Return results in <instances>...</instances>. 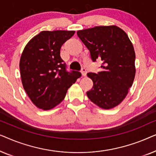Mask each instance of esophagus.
Instances as JSON below:
<instances>
[{"label": "esophagus", "instance_id": "34e87169", "mask_svg": "<svg viewBox=\"0 0 156 156\" xmlns=\"http://www.w3.org/2000/svg\"><path fill=\"white\" fill-rule=\"evenodd\" d=\"M87 69H85L84 67H83V68H82V76H86L87 75Z\"/></svg>", "mask_w": 156, "mask_h": 156}]
</instances>
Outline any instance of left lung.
Segmentation results:
<instances>
[{
	"instance_id": "1",
	"label": "left lung",
	"mask_w": 156,
	"mask_h": 156,
	"mask_svg": "<svg viewBox=\"0 0 156 156\" xmlns=\"http://www.w3.org/2000/svg\"><path fill=\"white\" fill-rule=\"evenodd\" d=\"M93 62L102 61V71L87 74L93 87L87 95L99 107L109 109L127 95L136 74V55L127 34L116 25L97 26L77 31Z\"/></svg>"
}]
</instances>
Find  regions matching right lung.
<instances>
[{
	"label": "right lung",
	"instance_id": "right-lung-1",
	"mask_svg": "<svg viewBox=\"0 0 156 156\" xmlns=\"http://www.w3.org/2000/svg\"><path fill=\"white\" fill-rule=\"evenodd\" d=\"M74 31H42L25 47L20 60L23 88L39 108L49 110L65 99L67 89L82 74L68 72L60 57L62 44Z\"/></svg>",
	"mask_w": 156,
	"mask_h": 156
}]
</instances>
